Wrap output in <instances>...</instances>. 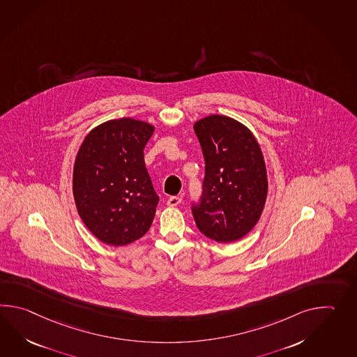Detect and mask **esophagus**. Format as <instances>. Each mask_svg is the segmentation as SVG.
Returning <instances> with one entry per match:
<instances>
[{
	"mask_svg": "<svg viewBox=\"0 0 357 357\" xmlns=\"http://www.w3.org/2000/svg\"><path fill=\"white\" fill-rule=\"evenodd\" d=\"M181 202H182V197H179V196H172V197L167 199V206H178Z\"/></svg>",
	"mask_w": 357,
	"mask_h": 357,
	"instance_id": "1",
	"label": "esophagus"
}]
</instances>
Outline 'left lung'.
Here are the masks:
<instances>
[{
  "label": "left lung",
  "instance_id": "8db88e82",
  "mask_svg": "<svg viewBox=\"0 0 357 357\" xmlns=\"http://www.w3.org/2000/svg\"><path fill=\"white\" fill-rule=\"evenodd\" d=\"M205 159L202 195L192 204L198 229L219 243L245 237L261 216L266 167L254 135L237 120L210 115L193 126Z\"/></svg>",
  "mask_w": 357,
  "mask_h": 357
}]
</instances>
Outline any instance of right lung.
<instances>
[{"mask_svg":"<svg viewBox=\"0 0 357 357\" xmlns=\"http://www.w3.org/2000/svg\"><path fill=\"white\" fill-rule=\"evenodd\" d=\"M153 130L141 120H110L91 130L78 151L73 172L77 210L106 245L126 246L150 229L159 196L143 150Z\"/></svg>","mask_w":357,"mask_h":357,"instance_id":"add662e5","label":"right lung"}]
</instances>
